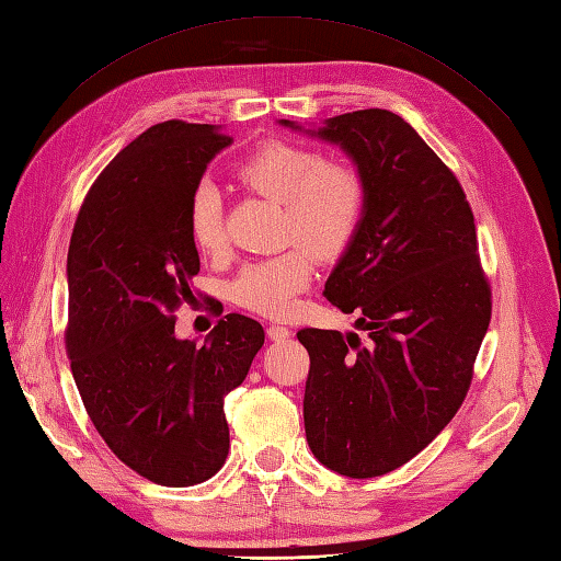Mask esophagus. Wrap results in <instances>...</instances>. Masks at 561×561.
Listing matches in <instances>:
<instances>
[{
	"instance_id": "esophagus-1",
	"label": "esophagus",
	"mask_w": 561,
	"mask_h": 561,
	"mask_svg": "<svg viewBox=\"0 0 561 561\" xmlns=\"http://www.w3.org/2000/svg\"><path fill=\"white\" fill-rule=\"evenodd\" d=\"M266 335L273 340V343H280V340H288L290 335H293V331L290 328H285V325H268L266 328Z\"/></svg>"
}]
</instances>
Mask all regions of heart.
Returning <instances> with one entry per match:
<instances>
[{
  "mask_svg": "<svg viewBox=\"0 0 561 561\" xmlns=\"http://www.w3.org/2000/svg\"><path fill=\"white\" fill-rule=\"evenodd\" d=\"M238 181L254 193L283 202L285 238L305 242L276 256L244 266L230 285L233 299L271 319L293 317L297 297L313 276V255L343 254L362 226L366 181L347 161H325L317 149L290 142L259 147L238 167ZM187 228L202 254L224 248V204L218 190L204 183L190 199Z\"/></svg>",
  "mask_w": 561,
  "mask_h": 561,
  "instance_id": "obj_1",
  "label": "heart"
}]
</instances>
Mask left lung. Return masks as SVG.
<instances>
[{
  "mask_svg": "<svg viewBox=\"0 0 561 561\" xmlns=\"http://www.w3.org/2000/svg\"><path fill=\"white\" fill-rule=\"evenodd\" d=\"M278 126L343 149L366 181V209L323 295L357 333L305 328L307 443L323 467L374 478L416 457L461 407L490 323L467 195L438 154L388 108L321 126Z\"/></svg>",
  "mask_w": 561,
  "mask_h": 561,
  "instance_id": "left-lung-1",
  "label": "left lung"
}]
</instances>
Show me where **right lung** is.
Wrapping results in <instances>:
<instances>
[{
    "mask_svg": "<svg viewBox=\"0 0 561 561\" xmlns=\"http://www.w3.org/2000/svg\"><path fill=\"white\" fill-rule=\"evenodd\" d=\"M228 145L207 123L147 128L94 181L68 244L66 350L88 416L123 463L169 488L224 467V400L264 345L262 323L242 313H226L202 347L171 317L199 271L190 199Z\"/></svg>",
    "mask_w": 561,
    "mask_h": 561,
    "instance_id": "add662e5",
    "label": "right lung"
}]
</instances>
